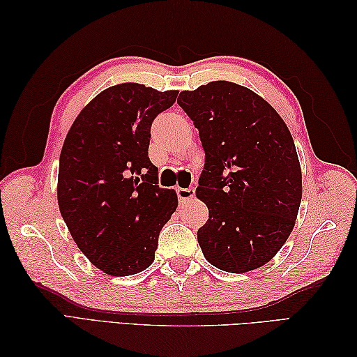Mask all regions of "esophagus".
I'll use <instances>...</instances> for the list:
<instances>
[{
  "label": "esophagus",
  "mask_w": 357,
  "mask_h": 357,
  "mask_svg": "<svg viewBox=\"0 0 357 357\" xmlns=\"http://www.w3.org/2000/svg\"><path fill=\"white\" fill-rule=\"evenodd\" d=\"M176 195H178L179 202H185L188 199H192L193 196H195V187H188V188L178 187L176 188Z\"/></svg>",
  "instance_id": "34e87169"
}]
</instances>
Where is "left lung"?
<instances>
[{"mask_svg":"<svg viewBox=\"0 0 357 357\" xmlns=\"http://www.w3.org/2000/svg\"><path fill=\"white\" fill-rule=\"evenodd\" d=\"M199 132L206 164L196 196L208 207L198 230L216 268H259L290 236L302 198V173L284 119L252 90L211 81L179 93Z\"/></svg>","mask_w":357,"mask_h":357,"instance_id":"obj_1","label":"left lung"}]
</instances>
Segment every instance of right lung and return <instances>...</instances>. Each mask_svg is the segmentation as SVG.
<instances>
[{"instance_id":"obj_1","label":"right lung","mask_w":357,"mask_h":357,"mask_svg":"<svg viewBox=\"0 0 357 357\" xmlns=\"http://www.w3.org/2000/svg\"><path fill=\"white\" fill-rule=\"evenodd\" d=\"M124 82L95 96L73 121L59 156L58 206L78 248L110 276H130L155 261L158 236L178 196L158 185L149 159L150 127L174 104Z\"/></svg>"}]
</instances>
